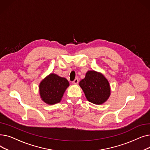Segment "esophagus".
I'll return each instance as SVG.
<instances>
[{"instance_id":"34e87169","label":"esophagus","mask_w":150,"mask_h":150,"mask_svg":"<svg viewBox=\"0 0 150 150\" xmlns=\"http://www.w3.org/2000/svg\"><path fill=\"white\" fill-rule=\"evenodd\" d=\"M78 78H75V79L72 81V83L74 84H77L78 83Z\"/></svg>"}]
</instances>
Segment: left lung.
<instances>
[{
	"instance_id": "8db88e82",
	"label": "left lung",
	"mask_w": 150,
	"mask_h": 150,
	"mask_svg": "<svg viewBox=\"0 0 150 150\" xmlns=\"http://www.w3.org/2000/svg\"><path fill=\"white\" fill-rule=\"evenodd\" d=\"M87 100L91 103L101 105L110 96L111 90L108 81L101 74L96 71H88L86 76L80 82Z\"/></svg>"
}]
</instances>
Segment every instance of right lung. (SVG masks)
Here are the masks:
<instances>
[{"mask_svg":"<svg viewBox=\"0 0 150 150\" xmlns=\"http://www.w3.org/2000/svg\"><path fill=\"white\" fill-rule=\"evenodd\" d=\"M69 86V83L66 78L51 74L39 84L41 97L49 105L59 103Z\"/></svg>","mask_w":150,"mask_h":150,"instance_id":"obj_1","label":"right lung"}]
</instances>
